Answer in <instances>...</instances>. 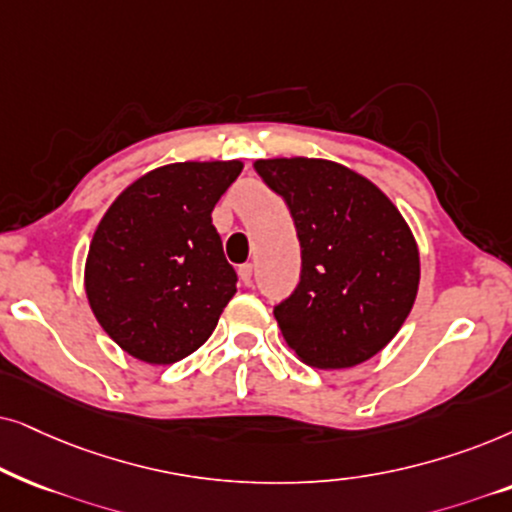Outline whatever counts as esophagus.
Instances as JSON below:
<instances>
[{
	"mask_svg": "<svg viewBox=\"0 0 512 512\" xmlns=\"http://www.w3.org/2000/svg\"><path fill=\"white\" fill-rule=\"evenodd\" d=\"M238 278H241L243 285H252V278H255V267H252V264H241V267H238Z\"/></svg>",
	"mask_w": 512,
	"mask_h": 512,
	"instance_id": "1",
	"label": "esophagus"
}]
</instances>
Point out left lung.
Returning <instances> with one entry per match:
<instances>
[{
    "label": "left lung",
    "instance_id": "1",
    "mask_svg": "<svg viewBox=\"0 0 512 512\" xmlns=\"http://www.w3.org/2000/svg\"><path fill=\"white\" fill-rule=\"evenodd\" d=\"M290 206L302 278L274 316L302 363L344 370L398 335L417 299L421 262L410 224L365 175L309 156L257 159Z\"/></svg>",
    "mask_w": 512,
    "mask_h": 512
}]
</instances>
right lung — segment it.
I'll return each instance as SVG.
<instances>
[{
    "instance_id": "1",
    "label": "right lung",
    "mask_w": 512,
    "mask_h": 512,
    "mask_svg": "<svg viewBox=\"0 0 512 512\" xmlns=\"http://www.w3.org/2000/svg\"><path fill=\"white\" fill-rule=\"evenodd\" d=\"M243 161H177L133 180L95 227L84 290L128 356L173 365L213 335L236 271L213 227L215 203Z\"/></svg>"
}]
</instances>
